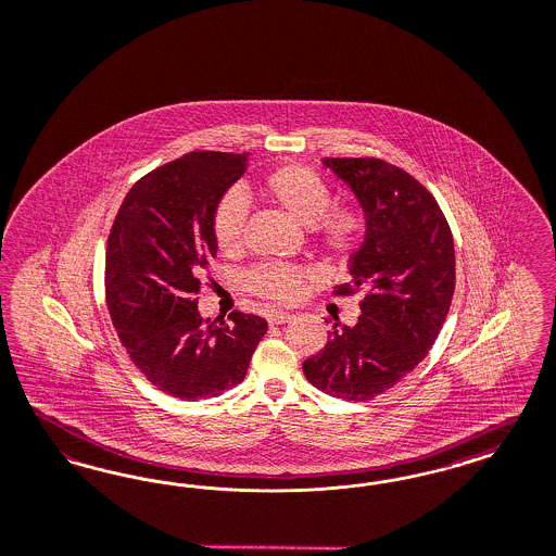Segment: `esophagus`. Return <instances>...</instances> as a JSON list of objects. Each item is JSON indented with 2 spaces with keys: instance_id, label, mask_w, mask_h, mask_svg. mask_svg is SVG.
<instances>
[{
  "instance_id": "obj_1",
  "label": "esophagus",
  "mask_w": 556,
  "mask_h": 556,
  "mask_svg": "<svg viewBox=\"0 0 556 556\" xmlns=\"http://www.w3.org/2000/svg\"><path fill=\"white\" fill-rule=\"evenodd\" d=\"M291 314L288 312H270L267 314V323L268 325H286V323H291Z\"/></svg>"
}]
</instances>
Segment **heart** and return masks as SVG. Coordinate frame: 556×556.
Returning a JSON list of instances; mask_svg holds the SVG:
<instances>
[{
    "mask_svg": "<svg viewBox=\"0 0 556 556\" xmlns=\"http://www.w3.org/2000/svg\"><path fill=\"white\" fill-rule=\"evenodd\" d=\"M258 192L293 222L307 226L314 249L328 263H346L362 247L367 226L364 207L355 201L330 203L328 182L309 166L295 162L275 166L261 178ZM244 226L247 205L242 199L222 197L211 213V236L222 254L233 256L242 250ZM247 288L268 304L286 306L304 293L306 273L281 263H261L250 268Z\"/></svg>",
    "mask_w": 556,
    "mask_h": 556,
    "instance_id": "heart-1",
    "label": "heart"
}]
</instances>
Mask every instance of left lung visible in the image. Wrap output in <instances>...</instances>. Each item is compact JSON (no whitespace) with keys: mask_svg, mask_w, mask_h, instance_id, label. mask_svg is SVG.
<instances>
[{"mask_svg":"<svg viewBox=\"0 0 556 556\" xmlns=\"http://www.w3.org/2000/svg\"><path fill=\"white\" fill-rule=\"evenodd\" d=\"M357 194L367 217L351 281L334 295L367 289L357 325L328 332L304 362L307 382L330 396L365 403L401 382L435 343L456 288L450 224L421 182L380 157H325Z\"/></svg>","mask_w":556,"mask_h":556,"instance_id":"obj_1","label":"left lung"}]
</instances>
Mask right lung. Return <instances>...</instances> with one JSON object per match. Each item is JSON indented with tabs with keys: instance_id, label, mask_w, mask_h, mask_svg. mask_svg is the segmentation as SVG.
<instances>
[{
	"instance_id": "obj_1",
	"label": "right lung",
	"mask_w": 556,
	"mask_h": 556,
	"mask_svg": "<svg viewBox=\"0 0 556 556\" xmlns=\"http://www.w3.org/2000/svg\"><path fill=\"white\" fill-rule=\"evenodd\" d=\"M249 153L191 152L141 176L109 233L104 291L137 369L180 401L219 396L244 380L267 320L231 312L203 320L197 291L217 247L211 213L244 174Z\"/></svg>"
}]
</instances>
